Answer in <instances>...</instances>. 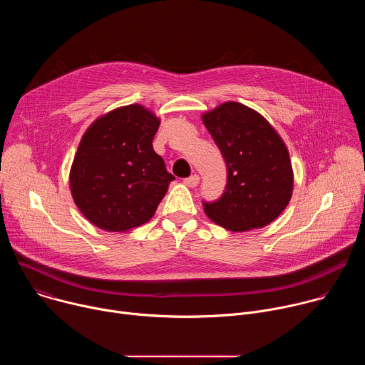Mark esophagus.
Returning a JSON list of instances; mask_svg holds the SVG:
<instances>
[{
  "instance_id": "esophagus-1",
  "label": "esophagus",
  "mask_w": 365,
  "mask_h": 365,
  "mask_svg": "<svg viewBox=\"0 0 365 365\" xmlns=\"http://www.w3.org/2000/svg\"><path fill=\"white\" fill-rule=\"evenodd\" d=\"M183 182H185V185L189 186V187H196L197 183H199V176H197V175H192V176L183 179Z\"/></svg>"
}]
</instances>
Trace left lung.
Masks as SVG:
<instances>
[{
  "mask_svg": "<svg viewBox=\"0 0 365 365\" xmlns=\"http://www.w3.org/2000/svg\"><path fill=\"white\" fill-rule=\"evenodd\" d=\"M202 120L227 165L221 197L202 200L206 215L235 232L266 227L283 212L293 190L283 140L264 117L238 102H225Z\"/></svg>",
  "mask_w": 365,
  "mask_h": 365,
  "instance_id": "1",
  "label": "left lung"
}]
</instances>
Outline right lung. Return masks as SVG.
I'll use <instances>...</instances> for the list:
<instances>
[{
    "instance_id": "right-lung-1",
    "label": "right lung",
    "mask_w": 365,
    "mask_h": 365,
    "mask_svg": "<svg viewBox=\"0 0 365 365\" xmlns=\"http://www.w3.org/2000/svg\"><path fill=\"white\" fill-rule=\"evenodd\" d=\"M160 121L141 106L117 108L83 134L71 169V190L93 225L113 232L147 222L175 176L153 150Z\"/></svg>"
}]
</instances>
